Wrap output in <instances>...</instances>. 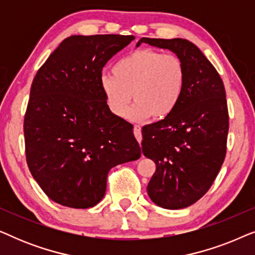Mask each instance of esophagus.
<instances>
[{
  "mask_svg": "<svg viewBox=\"0 0 255 255\" xmlns=\"http://www.w3.org/2000/svg\"><path fill=\"white\" fill-rule=\"evenodd\" d=\"M133 133H134L135 139H137L139 144H140L142 140V137H141V128L139 127V125H134L133 127Z\"/></svg>",
  "mask_w": 255,
  "mask_h": 255,
  "instance_id": "1",
  "label": "esophagus"
}]
</instances>
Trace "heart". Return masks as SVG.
Masks as SVG:
<instances>
[{
	"label": "heart",
	"instance_id": "obj_1",
	"mask_svg": "<svg viewBox=\"0 0 255 255\" xmlns=\"http://www.w3.org/2000/svg\"><path fill=\"white\" fill-rule=\"evenodd\" d=\"M103 76L101 87L107 104L116 117H124L131 100L130 118L165 120L181 102L187 85V67L179 55L154 48H140L120 59Z\"/></svg>",
	"mask_w": 255,
	"mask_h": 255
}]
</instances>
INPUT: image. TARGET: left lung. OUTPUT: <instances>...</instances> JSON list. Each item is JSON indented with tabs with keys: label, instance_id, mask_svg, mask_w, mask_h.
<instances>
[{
	"label": "left lung",
	"instance_id": "8db88e82",
	"mask_svg": "<svg viewBox=\"0 0 255 255\" xmlns=\"http://www.w3.org/2000/svg\"><path fill=\"white\" fill-rule=\"evenodd\" d=\"M168 48L187 67V85L175 111L145 125L141 148L156 168L149 180L151 200L165 209H183L203 197L226 155L229 110L218 72L189 40L141 38L138 45Z\"/></svg>",
	"mask_w": 255,
	"mask_h": 255
}]
</instances>
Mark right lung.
Instances as JSON below:
<instances>
[{"mask_svg":"<svg viewBox=\"0 0 255 255\" xmlns=\"http://www.w3.org/2000/svg\"><path fill=\"white\" fill-rule=\"evenodd\" d=\"M133 36H71L38 69L24 116L29 169L55 203L87 209L102 200L113 167L139 159L133 125L116 117L102 69Z\"/></svg>","mask_w":255,"mask_h":255,"instance_id":"right-lung-1","label":"right lung"}]
</instances>
